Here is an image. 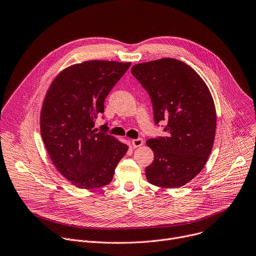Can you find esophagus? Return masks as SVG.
<instances>
[{
	"mask_svg": "<svg viewBox=\"0 0 256 256\" xmlns=\"http://www.w3.org/2000/svg\"><path fill=\"white\" fill-rule=\"evenodd\" d=\"M131 144H132V146L134 148H140V146H142L144 144V140L142 138H137V140H133L131 142Z\"/></svg>",
	"mask_w": 256,
	"mask_h": 256,
	"instance_id": "obj_1",
	"label": "esophagus"
}]
</instances>
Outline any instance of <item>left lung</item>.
Wrapping results in <instances>:
<instances>
[{"label": "left lung", "instance_id": "obj_1", "mask_svg": "<svg viewBox=\"0 0 256 256\" xmlns=\"http://www.w3.org/2000/svg\"><path fill=\"white\" fill-rule=\"evenodd\" d=\"M131 72L150 96L154 123L167 122V136L146 140L154 154L146 180L180 188L201 172L212 150L216 110L210 90L196 70L174 58L135 64Z\"/></svg>", "mask_w": 256, "mask_h": 256}]
</instances>
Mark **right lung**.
I'll use <instances>...</instances> for the list:
<instances>
[{"mask_svg":"<svg viewBox=\"0 0 256 256\" xmlns=\"http://www.w3.org/2000/svg\"><path fill=\"white\" fill-rule=\"evenodd\" d=\"M131 62L87 60L58 74L45 95L41 135L57 171L78 188L108 184L128 150L116 137L96 133L94 119Z\"/></svg>","mask_w":256,"mask_h":256,"instance_id":"obj_1","label":"right lung"}]
</instances>
